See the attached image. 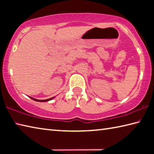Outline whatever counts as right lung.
Masks as SVG:
<instances>
[{
	"label": "right lung",
	"mask_w": 154,
	"mask_h": 154,
	"mask_svg": "<svg viewBox=\"0 0 154 154\" xmlns=\"http://www.w3.org/2000/svg\"><path fill=\"white\" fill-rule=\"evenodd\" d=\"M30 97V96H29ZM55 97V96H54ZM54 97H52V98H48V99H45V100H38V99H36V98H32V97H30L31 99H32V100H35V101H37V102H48V101H49L52 100V99L54 98Z\"/></svg>",
	"instance_id": "right-lung-1"
}]
</instances>
